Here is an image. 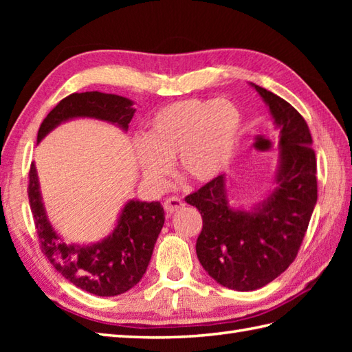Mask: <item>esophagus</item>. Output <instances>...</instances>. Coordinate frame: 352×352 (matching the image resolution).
Wrapping results in <instances>:
<instances>
[{
	"label": "esophagus",
	"mask_w": 352,
	"mask_h": 352,
	"mask_svg": "<svg viewBox=\"0 0 352 352\" xmlns=\"http://www.w3.org/2000/svg\"><path fill=\"white\" fill-rule=\"evenodd\" d=\"M163 207H164V212H166L168 216H170L172 213H175L177 210H180V208L184 207V203L177 197H170V198H166V201L163 203Z\"/></svg>",
	"instance_id": "obj_1"
}]
</instances>
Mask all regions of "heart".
I'll return each instance as SVG.
<instances>
[{"label":"heart","mask_w":352,"mask_h":352,"mask_svg":"<svg viewBox=\"0 0 352 352\" xmlns=\"http://www.w3.org/2000/svg\"><path fill=\"white\" fill-rule=\"evenodd\" d=\"M242 115L228 101L184 100L160 109L134 146L142 174L160 188L177 159L178 172L195 183L218 178L242 138Z\"/></svg>","instance_id":"1"}]
</instances>
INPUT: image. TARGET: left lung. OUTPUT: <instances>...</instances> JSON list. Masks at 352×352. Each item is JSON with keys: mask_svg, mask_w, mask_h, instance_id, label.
Masks as SVG:
<instances>
[{"mask_svg": "<svg viewBox=\"0 0 352 352\" xmlns=\"http://www.w3.org/2000/svg\"><path fill=\"white\" fill-rule=\"evenodd\" d=\"M280 130L275 188L251 210L230 206L226 175L186 197L203 218L197 256L221 286H266L295 260L318 201L316 155L307 122L278 95L251 83Z\"/></svg>", "mask_w": 352, "mask_h": 352, "instance_id": "obj_1", "label": "left lung"}]
</instances>
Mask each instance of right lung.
<instances>
[{"label": "right lung", "instance_id": "obj_1", "mask_svg": "<svg viewBox=\"0 0 352 352\" xmlns=\"http://www.w3.org/2000/svg\"><path fill=\"white\" fill-rule=\"evenodd\" d=\"M134 111L133 101L124 96L96 91L72 94L43 119L37 131V144L57 125L74 118L100 119L126 131ZM28 177V199L41 248L56 271L96 296H116L136 286L146 272L164 223L160 201L130 199L121 210L115 230L106 239L92 245H68L48 221L34 163L30 166Z\"/></svg>", "mask_w": 352, "mask_h": 352}]
</instances>
